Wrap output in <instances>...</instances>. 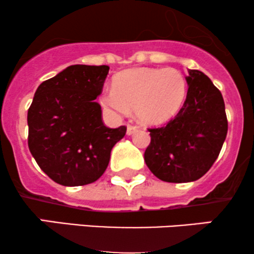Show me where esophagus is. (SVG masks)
I'll return each instance as SVG.
<instances>
[{"label":"esophagus","instance_id":"1","mask_svg":"<svg viewBox=\"0 0 254 254\" xmlns=\"http://www.w3.org/2000/svg\"><path fill=\"white\" fill-rule=\"evenodd\" d=\"M135 132H136V127L128 125V126H127V135H133V134Z\"/></svg>","mask_w":254,"mask_h":254}]
</instances>
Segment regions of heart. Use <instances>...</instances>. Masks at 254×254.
<instances>
[{
	"mask_svg": "<svg viewBox=\"0 0 254 254\" xmlns=\"http://www.w3.org/2000/svg\"><path fill=\"white\" fill-rule=\"evenodd\" d=\"M186 96L187 82L178 70L138 67L119 73L101 103L115 116H127L134 108L142 124L160 125L180 112Z\"/></svg>",
	"mask_w": 254,
	"mask_h": 254,
	"instance_id": "obj_1",
	"label": "heart"
}]
</instances>
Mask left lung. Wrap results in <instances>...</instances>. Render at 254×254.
Masks as SVG:
<instances>
[{
  "label": "left lung",
  "mask_w": 254,
  "mask_h": 254,
  "mask_svg": "<svg viewBox=\"0 0 254 254\" xmlns=\"http://www.w3.org/2000/svg\"><path fill=\"white\" fill-rule=\"evenodd\" d=\"M187 98L165 126L148 129L151 144L145 163L156 177L169 183L197 181L219 157L228 130L225 102L210 78L188 70Z\"/></svg>",
  "instance_id": "left-lung-1"
}]
</instances>
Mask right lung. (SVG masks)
Segmentation results:
<instances>
[{"label":"right lung","mask_w":254,"mask_h":254,"mask_svg":"<svg viewBox=\"0 0 254 254\" xmlns=\"http://www.w3.org/2000/svg\"><path fill=\"white\" fill-rule=\"evenodd\" d=\"M109 66L71 65L38 86L27 114L28 147L56 183L78 187L97 181L127 128H108L96 97Z\"/></svg>","instance_id":"add662e5"}]
</instances>
